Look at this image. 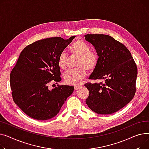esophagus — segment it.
<instances>
[{"label": "esophagus", "instance_id": "1", "mask_svg": "<svg viewBox=\"0 0 149 149\" xmlns=\"http://www.w3.org/2000/svg\"><path fill=\"white\" fill-rule=\"evenodd\" d=\"M81 85H74V90H78L79 88H80Z\"/></svg>", "mask_w": 149, "mask_h": 149}]
</instances>
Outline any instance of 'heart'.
I'll use <instances>...</instances> for the list:
<instances>
[{
    "instance_id": "b5f03b06",
    "label": "heart",
    "mask_w": 149,
    "mask_h": 149,
    "mask_svg": "<svg viewBox=\"0 0 149 149\" xmlns=\"http://www.w3.org/2000/svg\"><path fill=\"white\" fill-rule=\"evenodd\" d=\"M72 56L77 57L76 68L70 70L64 74V79L67 84L76 85L79 84L86 75V70H94L98 63L97 54L90 49L87 44L82 40H75L69 47ZM69 58L64 52L60 54L58 59L59 67L65 70L68 66Z\"/></svg>"
}]
</instances>
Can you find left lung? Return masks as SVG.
Returning a JSON list of instances; mask_svg holds the SVG:
<instances>
[{
	"label": "left lung",
	"mask_w": 149,
	"mask_h": 149,
	"mask_svg": "<svg viewBox=\"0 0 149 149\" xmlns=\"http://www.w3.org/2000/svg\"><path fill=\"white\" fill-rule=\"evenodd\" d=\"M85 40L94 47L98 63L87 82L88 107L99 114H111L125 107L136 91L137 67L128 49L112 37L86 34ZM104 82H103V81Z\"/></svg>",
	"instance_id": "1"
}]
</instances>
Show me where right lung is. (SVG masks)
<instances>
[{
    "mask_svg": "<svg viewBox=\"0 0 149 149\" xmlns=\"http://www.w3.org/2000/svg\"><path fill=\"white\" fill-rule=\"evenodd\" d=\"M74 37L38 40L21 52L10 74V85L14 103L30 117H54L73 93V86L58 85L50 90L49 84L61 81L58 59Z\"/></svg>",
    "mask_w": 149,
    "mask_h": 149,
    "instance_id": "add662e5",
    "label": "right lung"
}]
</instances>
